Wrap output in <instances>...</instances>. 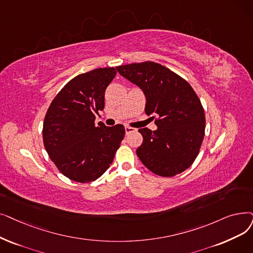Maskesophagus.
I'll use <instances>...</instances> for the list:
<instances>
[{
    "mask_svg": "<svg viewBox=\"0 0 253 253\" xmlns=\"http://www.w3.org/2000/svg\"><path fill=\"white\" fill-rule=\"evenodd\" d=\"M136 129L135 128H133V127H130V126H125V132H126V134H129V133H131V132H134Z\"/></svg>",
    "mask_w": 253,
    "mask_h": 253,
    "instance_id": "1",
    "label": "esophagus"
}]
</instances>
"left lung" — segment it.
Masks as SVG:
<instances>
[{
    "instance_id": "left-lung-1",
    "label": "left lung",
    "mask_w": 253,
    "mask_h": 253,
    "mask_svg": "<svg viewBox=\"0 0 253 253\" xmlns=\"http://www.w3.org/2000/svg\"><path fill=\"white\" fill-rule=\"evenodd\" d=\"M117 70L144 92L146 114L157 117V130L138 129L144 140L136 154L142 164L161 177H173L190 168L206 128L204 108L192 86L155 62L122 65Z\"/></svg>"
}]
</instances>
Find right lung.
I'll return each instance as SVG.
<instances>
[{"mask_svg":"<svg viewBox=\"0 0 253 253\" xmlns=\"http://www.w3.org/2000/svg\"><path fill=\"white\" fill-rule=\"evenodd\" d=\"M114 67L75 76L51 101L43 122V144L58 169L72 181L90 183L111 166L125 128L95 126L104 108V93L115 79Z\"/></svg>","mask_w":253,"mask_h":253,"instance_id":"1","label":"right lung"}]
</instances>
